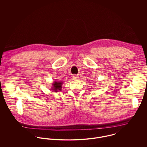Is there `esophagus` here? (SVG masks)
Masks as SVG:
<instances>
[{"instance_id":"34e87169","label":"esophagus","mask_w":147,"mask_h":147,"mask_svg":"<svg viewBox=\"0 0 147 147\" xmlns=\"http://www.w3.org/2000/svg\"><path fill=\"white\" fill-rule=\"evenodd\" d=\"M72 78L74 79V80H78V79L79 78V76L78 75H74L72 76Z\"/></svg>"}]
</instances>
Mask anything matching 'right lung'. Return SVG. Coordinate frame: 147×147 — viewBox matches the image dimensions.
<instances>
[{
  "label": "right lung",
  "instance_id": "1",
  "mask_svg": "<svg viewBox=\"0 0 147 147\" xmlns=\"http://www.w3.org/2000/svg\"><path fill=\"white\" fill-rule=\"evenodd\" d=\"M62 84H63L62 82L55 81L53 83L52 86L51 88V90L53 92H57L61 91L62 89Z\"/></svg>",
  "mask_w": 147,
  "mask_h": 147
}]
</instances>
